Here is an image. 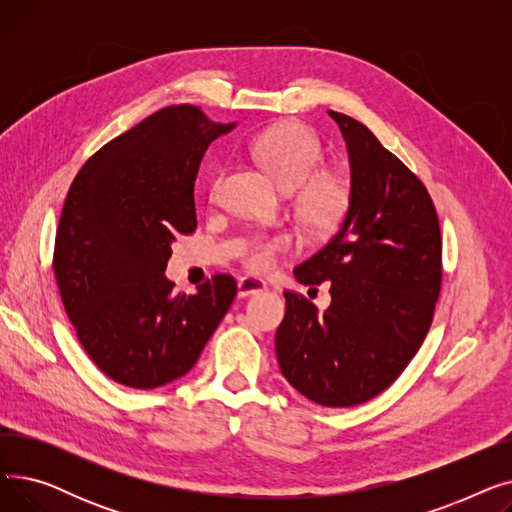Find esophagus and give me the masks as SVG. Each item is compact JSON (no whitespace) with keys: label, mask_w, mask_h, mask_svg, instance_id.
<instances>
[{"label":"esophagus","mask_w":512,"mask_h":512,"mask_svg":"<svg viewBox=\"0 0 512 512\" xmlns=\"http://www.w3.org/2000/svg\"><path fill=\"white\" fill-rule=\"evenodd\" d=\"M267 290V284L263 280H257V278H251V276H245L238 280V297L245 299V297H253V294H261Z\"/></svg>","instance_id":"34e87169"}]
</instances>
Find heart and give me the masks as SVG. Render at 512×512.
<instances>
[{"instance_id": "1", "label": "heart", "mask_w": 512, "mask_h": 512, "mask_svg": "<svg viewBox=\"0 0 512 512\" xmlns=\"http://www.w3.org/2000/svg\"><path fill=\"white\" fill-rule=\"evenodd\" d=\"M253 159L270 174L284 191H294V207L303 222L315 232L336 230L351 207V188L334 174H317L324 164L315 134L301 124H278L261 132L249 147ZM222 172L211 180V195H218ZM290 234H263L253 238L240 253L242 263L251 272H265L276 257L292 249Z\"/></svg>"}]
</instances>
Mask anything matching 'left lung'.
Returning a JSON list of instances; mask_svg holds the SVG:
<instances>
[{
    "mask_svg": "<svg viewBox=\"0 0 512 512\" xmlns=\"http://www.w3.org/2000/svg\"><path fill=\"white\" fill-rule=\"evenodd\" d=\"M351 164L340 230L294 267L297 282H332L330 307L284 292L276 355L292 388L324 407L361 405L417 355L442 286L438 213L423 182L351 116L328 110Z\"/></svg>",
    "mask_w": 512,
    "mask_h": 512,
    "instance_id": "1",
    "label": "left lung"
}]
</instances>
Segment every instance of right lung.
Returning a JSON list of instances; mask_svg holds the SVG:
<instances>
[{"label": "right lung", "instance_id": "1", "mask_svg": "<svg viewBox=\"0 0 512 512\" xmlns=\"http://www.w3.org/2000/svg\"><path fill=\"white\" fill-rule=\"evenodd\" d=\"M234 126L195 105L164 107L91 155L70 186L53 272L80 344L122 386L151 390L191 371L236 297L228 274L191 297L164 276L176 236L197 230L201 159Z\"/></svg>", "mask_w": 512, "mask_h": 512}]
</instances>
